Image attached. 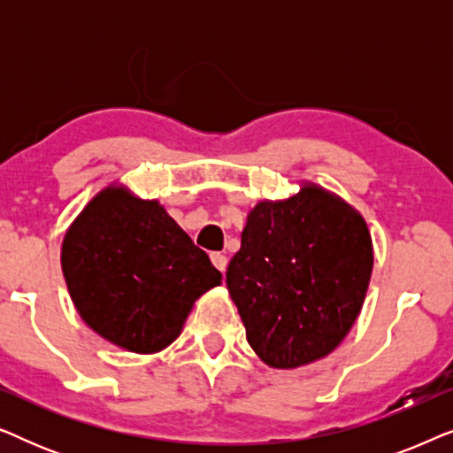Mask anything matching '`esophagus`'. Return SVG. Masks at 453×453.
<instances>
[{
    "instance_id": "34e87169",
    "label": "esophagus",
    "mask_w": 453,
    "mask_h": 453,
    "mask_svg": "<svg viewBox=\"0 0 453 453\" xmlns=\"http://www.w3.org/2000/svg\"><path fill=\"white\" fill-rule=\"evenodd\" d=\"M210 259H212V264L216 265V268H219L222 274H225V270H226V264H228V259H226V256L225 253H220V251H214V253H210Z\"/></svg>"
}]
</instances>
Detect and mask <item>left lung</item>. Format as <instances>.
<instances>
[{"mask_svg": "<svg viewBox=\"0 0 453 453\" xmlns=\"http://www.w3.org/2000/svg\"><path fill=\"white\" fill-rule=\"evenodd\" d=\"M373 247L363 216L305 185L247 216L226 287L247 342L265 365L295 369L336 349L361 313Z\"/></svg>", "mask_w": 453, "mask_h": 453, "instance_id": "1", "label": "left lung"}]
</instances>
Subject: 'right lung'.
<instances>
[{"instance_id": "1", "label": "right lung", "mask_w": 453, "mask_h": 453, "mask_svg": "<svg viewBox=\"0 0 453 453\" xmlns=\"http://www.w3.org/2000/svg\"><path fill=\"white\" fill-rule=\"evenodd\" d=\"M61 268L82 319L132 352L163 350L197 296L222 274L154 200L109 188L82 210L61 247Z\"/></svg>"}]
</instances>
